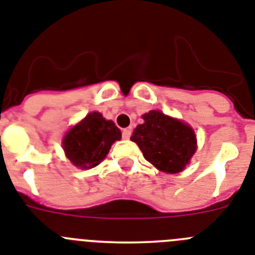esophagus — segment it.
<instances>
[{"label":"esophagus","mask_w":255,"mask_h":255,"mask_svg":"<svg viewBox=\"0 0 255 255\" xmlns=\"http://www.w3.org/2000/svg\"><path fill=\"white\" fill-rule=\"evenodd\" d=\"M130 135H131V130H130V129H124L123 130V138L124 139H129Z\"/></svg>","instance_id":"obj_1"}]
</instances>
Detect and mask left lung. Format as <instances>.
<instances>
[{"label": "left lung", "mask_w": 255, "mask_h": 255, "mask_svg": "<svg viewBox=\"0 0 255 255\" xmlns=\"http://www.w3.org/2000/svg\"><path fill=\"white\" fill-rule=\"evenodd\" d=\"M143 120L130 139L139 145L145 160L164 173L183 170L196 151L193 130L160 111L145 113Z\"/></svg>", "instance_id": "obj_1"}]
</instances>
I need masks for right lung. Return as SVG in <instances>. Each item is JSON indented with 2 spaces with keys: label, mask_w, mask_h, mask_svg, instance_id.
<instances>
[{
  "label": "right lung",
  "mask_w": 255,
  "mask_h": 255,
  "mask_svg": "<svg viewBox=\"0 0 255 255\" xmlns=\"http://www.w3.org/2000/svg\"><path fill=\"white\" fill-rule=\"evenodd\" d=\"M121 139V131L113 121L91 112L73 126L63 139L67 157L80 169H91L104 160L111 145Z\"/></svg>",
  "instance_id": "add662e5"
}]
</instances>
